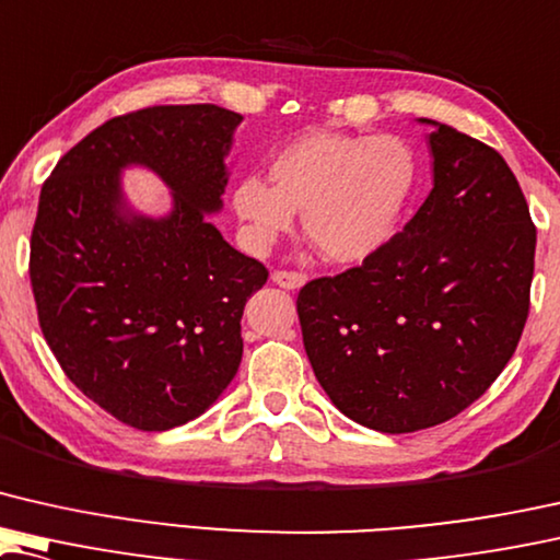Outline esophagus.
I'll return each mask as SVG.
<instances>
[{
  "instance_id": "1",
  "label": "esophagus",
  "mask_w": 560,
  "mask_h": 560,
  "mask_svg": "<svg viewBox=\"0 0 560 560\" xmlns=\"http://www.w3.org/2000/svg\"><path fill=\"white\" fill-rule=\"evenodd\" d=\"M305 280H307V275L305 272H298V270H275L272 272L275 285H280V288H285V290L303 288Z\"/></svg>"
}]
</instances>
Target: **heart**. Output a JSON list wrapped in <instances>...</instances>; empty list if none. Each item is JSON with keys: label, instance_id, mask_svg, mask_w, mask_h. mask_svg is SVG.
Returning a JSON list of instances; mask_svg holds the SVG:
<instances>
[{"label": "heart", "instance_id": "heart-1", "mask_svg": "<svg viewBox=\"0 0 560 560\" xmlns=\"http://www.w3.org/2000/svg\"><path fill=\"white\" fill-rule=\"evenodd\" d=\"M270 184L234 186V209L257 237L303 232L330 262H361L392 237L417 182V156L396 136L313 131L280 149L267 168Z\"/></svg>", "mask_w": 560, "mask_h": 560}]
</instances>
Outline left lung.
I'll return each mask as SVG.
<instances>
[{
    "mask_svg": "<svg viewBox=\"0 0 560 560\" xmlns=\"http://www.w3.org/2000/svg\"><path fill=\"white\" fill-rule=\"evenodd\" d=\"M432 124L434 189L359 267L305 282L298 318L315 378L359 424L407 434L488 392L530 311L536 224L505 159Z\"/></svg>",
    "mask_w": 560,
    "mask_h": 560,
    "instance_id": "obj_1",
    "label": "left lung"
}]
</instances>
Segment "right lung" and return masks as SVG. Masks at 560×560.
I'll return each mask as SVG.
<instances>
[{
	"instance_id": "1",
	"label": "right lung",
	"mask_w": 560,
	"mask_h": 560,
	"mask_svg": "<svg viewBox=\"0 0 560 560\" xmlns=\"http://www.w3.org/2000/svg\"><path fill=\"white\" fill-rule=\"evenodd\" d=\"M240 113L151 105L72 145L39 191L30 280L50 351L88 399L141 432L186 424L242 361L240 320L267 267L209 222ZM141 163L175 191L164 221L131 215L119 168Z\"/></svg>"
}]
</instances>
